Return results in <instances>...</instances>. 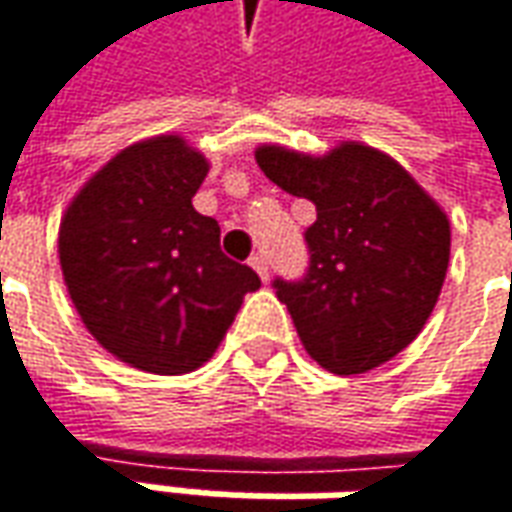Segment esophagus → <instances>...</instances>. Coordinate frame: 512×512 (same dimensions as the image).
<instances>
[{"label": "esophagus", "mask_w": 512, "mask_h": 512, "mask_svg": "<svg viewBox=\"0 0 512 512\" xmlns=\"http://www.w3.org/2000/svg\"><path fill=\"white\" fill-rule=\"evenodd\" d=\"M249 263H252V269L260 274V280H269V257L263 255V252H257V255L249 257Z\"/></svg>", "instance_id": "esophagus-1"}]
</instances>
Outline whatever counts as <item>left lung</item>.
<instances>
[{"label":"left lung","instance_id":"8db88e82","mask_svg":"<svg viewBox=\"0 0 512 512\" xmlns=\"http://www.w3.org/2000/svg\"><path fill=\"white\" fill-rule=\"evenodd\" d=\"M257 167L317 206L306 229L309 269L277 277L303 348L331 374H362L416 340L445 283L448 215L374 147L348 141L323 158L260 147Z\"/></svg>","mask_w":512,"mask_h":512}]
</instances>
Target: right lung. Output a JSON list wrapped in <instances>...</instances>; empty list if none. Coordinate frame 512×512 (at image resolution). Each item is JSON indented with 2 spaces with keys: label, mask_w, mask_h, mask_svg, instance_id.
Listing matches in <instances>:
<instances>
[{
  "label": "right lung",
  "mask_w": 512,
  "mask_h": 512,
  "mask_svg": "<svg viewBox=\"0 0 512 512\" xmlns=\"http://www.w3.org/2000/svg\"><path fill=\"white\" fill-rule=\"evenodd\" d=\"M209 164L178 135L118 152L67 206L59 257L87 331L121 362L186 374L215 354L243 294L260 289L195 212Z\"/></svg>",
  "instance_id": "obj_1"
}]
</instances>
